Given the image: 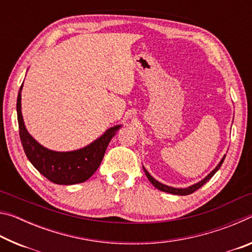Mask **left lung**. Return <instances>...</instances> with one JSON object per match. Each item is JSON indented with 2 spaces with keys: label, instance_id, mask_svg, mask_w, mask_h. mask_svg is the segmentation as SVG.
Masks as SVG:
<instances>
[{
  "label": "left lung",
  "instance_id": "obj_1",
  "mask_svg": "<svg viewBox=\"0 0 252 252\" xmlns=\"http://www.w3.org/2000/svg\"><path fill=\"white\" fill-rule=\"evenodd\" d=\"M224 158H225V156L222 158V159H221V161L219 162V164L217 165L216 167V169L215 170H212V171L208 174V176L203 179V180H201L200 182H198V183H195V185H193V186H191V187H188V188H185V189H178V188H172V187H169V186H165V185H162V183H160L159 181H157L155 178H152L151 176H150V173H149L146 169H144V167H143V170H144V173H146V176H147V178L149 179V181H150L153 186H155L157 189H159V190H161V191H163V192H168V193H172V194H178V195H188V194H191V193H193L195 190H198L199 188H201L204 183H207L209 180H210V179L215 176V173L218 171V170L220 169V167H221V164H222V162L224 161Z\"/></svg>",
  "mask_w": 252,
  "mask_h": 252
}]
</instances>
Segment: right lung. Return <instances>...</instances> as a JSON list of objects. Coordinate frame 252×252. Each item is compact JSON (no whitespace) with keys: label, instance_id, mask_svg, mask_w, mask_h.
Here are the masks:
<instances>
[{"label":"right lung","instance_id":"1","mask_svg":"<svg viewBox=\"0 0 252 252\" xmlns=\"http://www.w3.org/2000/svg\"><path fill=\"white\" fill-rule=\"evenodd\" d=\"M22 87L23 83L18 94L16 111H18L20 139L30 162L41 174L57 185L69 186L87 181L99 168L109 142L121 126L111 127L94 142L80 150L71 152L49 150L37 143L25 129L22 113H21Z\"/></svg>","mask_w":252,"mask_h":252}]
</instances>
